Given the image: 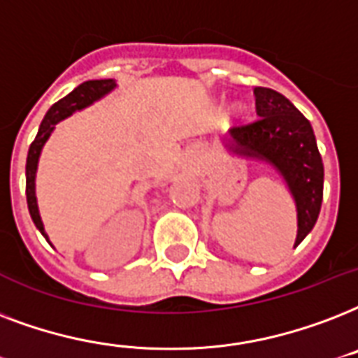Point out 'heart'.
Wrapping results in <instances>:
<instances>
[{
	"mask_svg": "<svg viewBox=\"0 0 358 358\" xmlns=\"http://www.w3.org/2000/svg\"><path fill=\"white\" fill-rule=\"evenodd\" d=\"M241 112H243V106H241V104H231V106H229V113L237 115V113H241Z\"/></svg>",
	"mask_w": 358,
	"mask_h": 358,
	"instance_id": "obj_1",
	"label": "heart"
}]
</instances>
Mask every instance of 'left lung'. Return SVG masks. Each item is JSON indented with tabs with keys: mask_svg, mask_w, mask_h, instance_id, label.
<instances>
[{
	"mask_svg": "<svg viewBox=\"0 0 358 358\" xmlns=\"http://www.w3.org/2000/svg\"><path fill=\"white\" fill-rule=\"evenodd\" d=\"M259 119L235 127L224 138L229 155L265 162L278 171L297 209L295 246L312 231L323 201V160L314 129L303 113L282 93L254 87Z\"/></svg>",
	"mask_w": 358,
	"mask_h": 358,
	"instance_id": "8db88e82",
	"label": "left lung"
}]
</instances>
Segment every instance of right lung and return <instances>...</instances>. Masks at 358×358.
<instances>
[{
	"instance_id": "right-lung-1",
	"label": "right lung",
	"mask_w": 358,
	"mask_h": 358,
	"mask_svg": "<svg viewBox=\"0 0 358 358\" xmlns=\"http://www.w3.org/2000/svg\"><path fill=\"white\" fill-rule=\"evenodd\" d=\"M117 87L115 80H90V82H84L80 84L74 91H71L69 95L63 96L61 101H57L54 106L50 108L46 115H44L43 123L38 127V132L35 136V140L29 145V151H27V162H26V196H27V209H29V215H31L33 224L37 226V229L44 235V239L48 241V234L44 231L43 218H41V213H38V203H37V194H35V177H37V166L38 159H41V153H43L44 143L48 141V138L54 132L55 124L63 121V119L71 117L74 112H80L84 108L91 106L93 102L101 101L102 96H106L108 93H112L113 90ZM52 245V243H50Z\"/></svg>"
}]
</instances>
